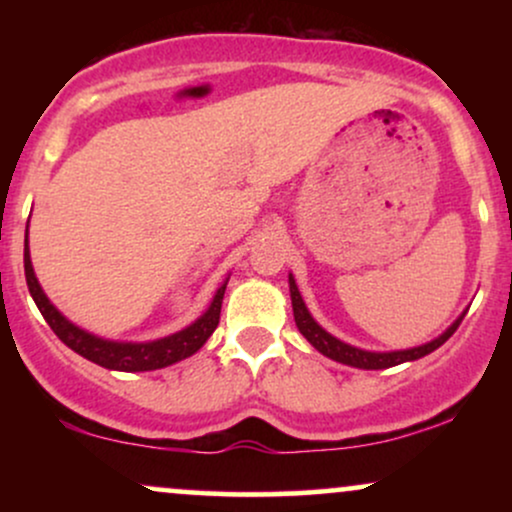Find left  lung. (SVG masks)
<instances>
[{"instance_id": "left-lung-1", "label": "left lung", "mask_w": 512, "mask_h": 512, "mask_svg": "<svg viewBox=\"0 0 512 512\" xmlns=\"http://www.w3.org/2000/svg\"><path fill=\"white\" fill-rule=\"evenodd\" d=\"M289 291H291V305H293V320H296L298 332L308 339L310 344L320 351L322 356L332 358V361L344 363V366L351 368H361V370H383V368H392L399 366V363H409L416 361V358H424L431 351H436L438 346H443L448 339L455 334L457 327H460L462 317L467 315V310L457 317L455 322L445 330L443 334H438L436 339L431 342L411 346V349H397V351H368V349H358L354 344H346L342 339H337L334 334H330L322 325H317V320L310 315L308 305H305L301 291H298L296 279L293 274H289Z\"/></svg>"}]
</instances>
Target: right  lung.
Wrapping results in <instances>:
<instances>
[{"label":"right lung","instance_id":"obj_1","mask_svg":"<svg viewBox=\"0 0 512 512\" xmlns=\"http://www.w3.org/2000/svg\"><path fill=\"white\" fill-rule=\"evenodd\" d=\"M23 269H26L28 291H31L35 305H38V310L43 313L45 322L52 327V332L79 356H84L88 361L98 363V366L108 370H122V373H142V370L166 368L182 361V358L197 354V351L207 344V339L211 337V332L216 330V325H219L223 293H226V284L228 279H231V274H228L226 279H223V284L216 289L209 308L204 310L195 322L182 327L180 332H173L161 339H151V342H115V339L98 337V334L74 325L72 320H67V317L50 303L43 286H40L38 276L33 272L31 248H28V231L26 240H23Z\"/></svg>","mask_w":512,"mask_h":512}]
</instances>
